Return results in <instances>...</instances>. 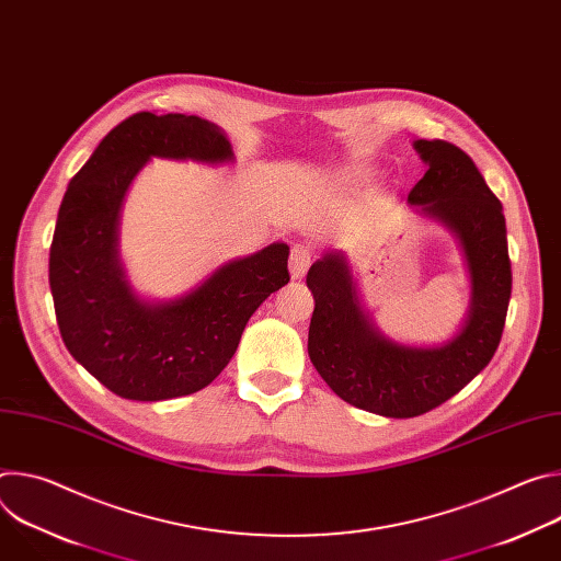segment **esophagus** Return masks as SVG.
Listing matches in <instances>:
<instances>
[{
  "label": "esophagus",
  "instance_id": "obj_1",
  "mask_svg": "<svg viewBox=\"0 0 561 561\" xmlns=\"http://www.w3.org/2000/svg\"><path fill=\"white\" fill-rule=\"evenodd\" d=\"M310 260H312V253H310V247H304V244H295L290 249V260H288V271H290V277L293 279H301L310 266Z\"/></svg>",
  "mask_w": 561,
  "mask_h": 561
}]
</instances>
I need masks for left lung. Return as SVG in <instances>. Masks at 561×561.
Segmentation results:
<instances>
[{
	"label": "left lung",
	"mask_w": 561,
	"mask_h": 561,
	"mask_svg": "<svg viewBox=\"0 0 561 561\" xmlns=\"http://www.w3.org/2000/svg\"><path fill=\"white\" fill-rule=\"evenodd\" d=\"M413 146L428 171L409 202L459 239L470 273V306L457 335L428 348L383 337L359 304L342 251L317 260L306 277L314 297L308 329L312 366L344 402L394 420L437 409L489 366L513 286L502 202L472 159L444 139H417Z\"/></svg>",
	"instance_id": "left-lung-1"
}]
</instances>
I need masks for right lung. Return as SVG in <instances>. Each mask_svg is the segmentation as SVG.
<instances>
[{"mask_svg": "<svg viewBox=\"0 0 561 561\" xmlns=\"http://www.w3.org/2000/svg\"><path fill=\"white\" fill-rule=\"evenodd\" d=\"M150 157L232 162L226 135L195 115L135 113L95 148L61 199L48 282L68 353L124 399L162 402L208 386L230 362L260 304L288 284L275 242L219 266L191 293L146 301L119 262V210Z\"/></svg>", "mask_w": 561, "mask_h": 561, "instance_id": "1", "label": "right lung"}]
</instances>
